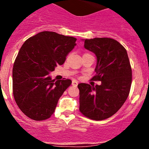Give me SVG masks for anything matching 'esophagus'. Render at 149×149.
<instances>
[{
    "instance_id": "34e87169",
    "label": "esophagus",
    "mask_w": 149,
    "mask_h": 149,
    "mask_svg": "<svg viewBox=\"0 0 149 149\" xmlns=\"http://www.w3.org/2000/svg\"><path fill=\"white\" fill-rule=\"evenodd\" d=\"M72 85H73V86H77V85H78V82H77L76 80H73L72 81Z\"/></svg>"
}]
</instances>
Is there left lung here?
<instances>
[{
  "label": "left lung",
  "mask_w": 149,
  "mask_h": 149,
  "mask_svg": "<svg viewBox=\"0 0 149 149\" xmlns=\"http://www.w3.org/2000/svg\"><path fill=\"white\" fill-rule=\"evenodd\" d=\"M85 49L97 57L93 80L102 82L91 86L80 83V111L95 120L107 119L123 105L131 88L132 69L127 51L117 40L109 38L85 39Z\"/></svg>",
  "instance_id": "8db88e82"
}]
</instances>
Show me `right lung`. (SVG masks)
<instances>
[{"instance_id": "obj_1", "label": "right lung", "mask_w": 149, "mask_h": 149, "mask_svg": "<svg viewBox=\"0 0 149 149\" xmlns=\"http://www.w3.org/2000/svg\"><path fill=\"white\" fill-rule=\"evenodd\" d=\"M76 40L55 32L42 31L22 45L13 65V90L18 107L29 118H50L59 99L71 85V80L54 82L48 75L57 64H64Z\"/></svg>"}]
</instances>
